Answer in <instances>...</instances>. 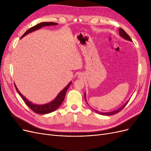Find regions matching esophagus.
<instances>
[{"mask_svg":"<svg viewBox=\"0 0 151 151\" xmlns=\"http://www.w3.org/2000/svg\"><path fill=\"white\" fill-rule=\"evenodd\" d=\"M79 77H82V74H80L79 75Z\"/></svg>","mask_w":151,"mask_h":151,"instance_id":"obj_1","label":"esophagus"}]
</instances>
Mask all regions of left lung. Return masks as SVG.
<instances>
[{"label": "left lung", "instance_id": "left-lung-1", "mask_svg": "<svg viewBox=\"0 0 151 151\" xmlns=\"http://www.w3.org/2000/svg\"><path fill=\"white\" fill-rule=\"evenodd\" d=\"M119 34H120V36H121V37L123 38V39L127 40L128 41H130V42H132V40L130 38V36L128 35V34L123 29H122V28L119 29ZM84 98H85L86 101L87 102V101H86V93H84ZM128 102H129V101H127V103H125L124 105H122V106L120 108L116 109V110H114V111H109V112H101V111H99L96 110V109H93V108H92L95 112H96L97 113L100 114V115H106V116L113 115H115V114H116V113H118V112L120 111L121 110H122V109L124 108V107L126 106V104L128 103Z\"/></svg>", "mask_w": 151, "mask_h": 151}]
</instances>
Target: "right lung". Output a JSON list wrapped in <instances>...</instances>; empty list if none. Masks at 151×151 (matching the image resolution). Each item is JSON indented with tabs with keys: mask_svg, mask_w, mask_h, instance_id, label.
<instances>
[{
	"mask_svg": "<svg viewBox=\"0 0 151 151\" xmlns=\"http://www.w3.org/2000/svg\"><path fill=\"white\" fill-rule=\"evenodd\" d=\"M58 23H56V22H41L40 24H36V26L32 27V28H29V29L27 30L25 33L21 36V38H23L24 36H25L26 35H27L28 34L31 33V32H33L36 30L40 29V28H43V27L45 26H56L57 25ZM72 83V82L70 81L69 83H68L65 88H64L63 89V90H62L60 93H58V94L57 95V96L55 98L53 101H52L51 102H49L48 103L46 104H33L32 102L29 101L28 99H26L23 95H22L20 91L18 90V89L17 88V87L16 86V84H14L15 88L16 91H17V93L19 94V95L21 96V97L22 98V99L24 100V101L25 102V103L28 105V107L29 108H31L32 110H33L34 112L38 113V114H42V115H45V114H48L50 113H52L53 111H54L56 109L60 106V104L62 103V102L64 100L65 96V94L67 89L69 88V86H70Z\"/></svg>",
	"mask_w": 151,
	"mask_h": 151,
	"instance_id": "1",
	"label": "right lung"
}]
</instances>
